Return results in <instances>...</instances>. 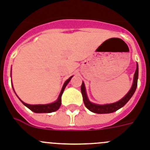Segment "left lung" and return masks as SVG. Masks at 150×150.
Listing matches in <instances>:
<instances>
[{"label": "left lung", "instance_id": "obj_1", "mask_svg": "<svg viewBox=\"0 0 150 150\" xmlns=\"http://www.w3.org/2000/svg\"><path fill=\"white\" fill-rule=\"evenodd\" d=\"M137 80H138V64H137V69H136L135 74H134L133 85H132L131 88L129 89L127 94H126L123 98L120 99L119 101L108 104H96L91 102L88 98V96H87L85 83L82 82V85L81 86V91L84 104L89 110H91L93 113H96V114H110V113L115 112L116 110H119L122 107H124L128 102V100L131 98V97L133 96L136 89H137Z\"/></svg>", "mask_w": 150, "mask_h": 150}]
</instances>
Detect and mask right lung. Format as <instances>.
Instances as JSON below:
<instances>
[{
	"mask_svg": "<svg viewBox=\"0 0 150 150\" xmlns=\"http://www.w3.org/2000/svg\"><path fill=\"white\" fill-rule=\"evenodd\" d=\"M72 77L73 76H71V77L68 79L67 81H65V82L64 83L63 87H62V88L61 90V92H60L59 94V98H58L57 100L55 101V102L51 103V104H28L24 103L23 101H22L21 99H20V100H21V102L24 104L25 106L27 107L30 110L35 112V113H51V112L56 111V110H57L58 109L60 108V106H61L62 94V93H63L64 90H65V87H66V85H68V83L70 81V80H71V79Z\"/></svg>",
	"mask_w": 150,
	"mask_h": 150,
	"instance_id": "1",
	"label": "right lung"
}]
</instances>
